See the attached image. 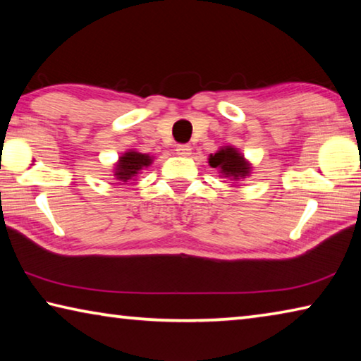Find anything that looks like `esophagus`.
<instances>
[{"label":"esophagus","instance_id":"obj_1","mask_svg":"<svg viewBox=\"0 0 361 361\" xmlns=\"http://www.w3.org/2000/svg\"><path fill=\"white\" fill-rule=\"evenodd\" d=\"M176 154H178V156H189V154H191V146H189V145H178V146H176Z\"/></svg>","mask_w":361,"mask_h":361}]
</instances>
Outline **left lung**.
<instances>
[{
	"mask_svg": "<svg viewBox=\"0 0 361 361\" xmlns=\"http://www.w3.org/2000/svg\"><path fill=\"white\" fill-rule=\"evenodd\" d=\"M209 164L210 167L218 169V172L221 173L219 176L231 181H240L252 173V164L234 146H223L215 154H210Z\"/></svg>",
	"mask_w": 361,
	"mask_h": 361,
	"instance_id": "left-lung-1",
	"label": "left lung"
}]
</instances>
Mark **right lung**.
<instances>
[{
    "instance_id": "add662e5",
    "label": "right lung",
    "mask_w": 361,
    "mask_h": 361,
    "mask_svg": "<svg viewBox=\"0 0 361 361\" xmlns=\"http://www.w3.org/2000/svg\"><path fill=\"white\" fill-rule=\"evenodd\" d=\"M151 164L152 157L149 154H143L137 149H127L114 164L113 176L118 181L116 185H129V181H135L138 173H142V170L148 169Z\"/></svg>"
}]
</instances>
